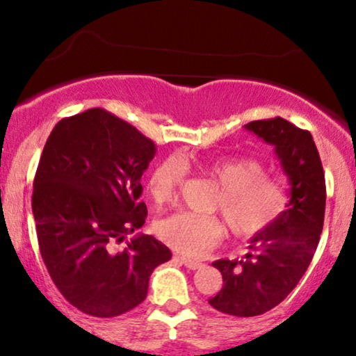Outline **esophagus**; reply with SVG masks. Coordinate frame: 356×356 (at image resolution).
<instances>
[{
	"instance_id": "esophagus-1",
	"label": "esophagus",
	"mask_w": 356,
	"mask_h": 356,
	"mask_svg": "<svg viewBox=\"0 0 356 356\" xmlns=\"http://www.w3.org/2000/svg\"><path fill=\"white\" fill-rule=\"evenodd\" d=\"M175 257H177V259L181 261V263L184 264V266L189 268V269H199V268H202V263H201V261L189 259V257H184V256H175Z\"/></svg>"
}]
</instances>
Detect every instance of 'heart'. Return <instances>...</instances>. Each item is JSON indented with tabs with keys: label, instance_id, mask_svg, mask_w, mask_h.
<instances>
[{
	"label": "heart",
	"instance_id": "b5f03b06",
	"mask_svg": "<svg viewBox=\"0 0 356 356\" xmlns=\"http://www.w3.org/2000/svg\"><path fill=\"white\" fill-rule=\"evenodd\" d=\"M199 169L220 187L214 202L236 238L251 239L266 232L288 209V189L266 175L256 159L232 157L206 161ZM184 177V165L170 157L149 177V194L157 206L170 202ZM159 238L184 256H201L222 239L224 226L214 216L175 212L155 224Z\"/></svg>",
	"mask_w": 356,
	"mask_h": 356
}]
</instances>
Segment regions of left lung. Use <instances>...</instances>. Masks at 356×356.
Listing matches in <instances>:
<instances>
[{
	"instance_id": "obj_1",
	"label": "left lung",
	"mask_w": 356,
	"mask_h": 356,
	"mask_svg": "<svg viewBox=\"0 0 356 356\" xmlns=\"http://www.w3.org/2000/svg\"><path fill=\"white\" fill-rule=\"evenodd\" d=\"M244 129L275 147L291 189L284 214L249 241L251 252L212 263L224 283L209 305L241 318L269 312L296 288L320 243L326 202L325 172L308 130L281 117L249 122Z\"/></svg>"
}]
</instances>
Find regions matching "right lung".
<instances>
[{
    "mask_svg": "<svg viewBox=\"0 0 356 356\" xmlns=\"http://www.w3.org/2000/svg\"><path fill=\"white\" fill-rule=\"evenodd\" d=\"M155 155L150 138L104 108L63 118L51 130L33 182L31 209L43 263L65 300L112 318L145 300L149 277L172 257L137 234L147 206L140 179Z\"/></svg>",
    "mask_w": 356,
    "mask_h": 356,
    "instance_id": "1",
    "label": "right lung"
}]
</instances>
